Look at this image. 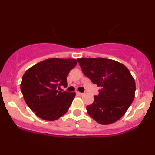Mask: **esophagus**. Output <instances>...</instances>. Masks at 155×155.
Wrapping results in <instances>:
<instances>
[{"instance_id":"1","label":"esophagus","mask_w":155,"mask_h":155,"mask_svg":"<svg viewBox=\"0 0 155 155\" xmlns=\"http://www.w3.org/2000/svg\"><path fill=\"white\" fill-rule=\"evenodd\" d=\"M76 94H77L78 95H83L84 93H82V92H76Z\"/></svg>"}]
</instances>
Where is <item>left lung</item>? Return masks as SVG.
<instances>
[{"mask_svg":"<svg viewBox=\"0 0 155 155\" xmlns=\"http://www.w3.org/2000/svg\"><path fill=\"white\" fill-rule=\"evenodd\" d=\"M83 74L101 89L94 102L87 106L88 114L101 124L119 120L133 103L136 83L123 64L102 58L77 59Z\"/></svg>","mask_w":155,"mask_h":155,"instance_id":"left-lung-1","label":"left lung"}]
</instances>
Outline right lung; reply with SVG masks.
<instances>
[{"mask_svg": "<svg viewBox=\"0 0 155 155\" xmlns=\"http://www.w3.org/2000/svg\"><path fill=\"white\" fill-rule=\"evenodd\" d=\"M77 64L75 59L50 58L27 70L21 91L27 105L39 118L54 121L66 113L75 92H62L67 87V76Z\"/></svg>", "mask_w": 155, "mask_h": 155, "instance_id": "obj_1", "label": "right lung"}]
</instances>
